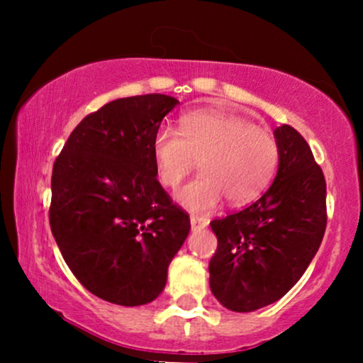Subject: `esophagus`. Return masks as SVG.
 <instances>
[{
	"label": "esophagus",
	"instance_id": "34e87169",
	"mask_svg": "<svg viewBox=\"0 0 363 363\" xmlns=\"http://www.w3.org/2000/svg\"><path fill=\"white\" fill-rule=\"evenodd\" d=\"M206 225H208V218H206V216L191 215V227H193L194 230H198V228H205Z\"/></svg>",
	"mask_w": 363,
	"mask_h": 363
}]
</instances>
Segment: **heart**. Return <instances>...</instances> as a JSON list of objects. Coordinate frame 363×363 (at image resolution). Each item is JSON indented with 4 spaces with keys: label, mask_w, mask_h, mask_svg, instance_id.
Listing matches in <instances>:
<instances>
[{
    "label": "heart",
    "mask_w": 363,
    "mask_h": 363,
    "mask_svg": "<svg viewBox=\"0 0 363 363\" xmlns=\"http://www.w3.org/2000/svg\"><path fill=\"white\" fill-rule=\"evenodd\" d=\"M152 153L158 179L177 187L196 167L194 181L177 193V201L193 211H205L220 199L247 205L264 193L280 162V147L269 129L223 111H196L182 116L179 133L158 128Z\"/></svg>",
    "instance_id": "b5f03b06"
}]
</instances>
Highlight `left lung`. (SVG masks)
I'll use <instances>...</instances> for the list:
<instances>
[{
    "instance_id": "obj_1",
    "label": "left lung",
    "mask_w": 363,
    "mask_h": 363,
    "mask_svg": "<svg viewBox=\"0 0 363 363\" xmlns=\"http://www.w3.org/2000/svg\"><path fill=\"white\" fill-rule=\"evenodd\" d=\"M280 147L269 189L244 210L211 222L218 247L210 289L235 312L277 302L295 285L318 252L326 230V181L311 147L289 124L274 129Z\"/></svg>"
}]
</instances>
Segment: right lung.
Wrapping results in <instances>:
<instances>
[{"label":"right lung","instance_id":"1","mask_svg":"<svg viewBox=\"0 0 363 363\" xmlns=\"http://www.w3.org/2000/svg\"><path fill=\"white\" fill-rule=\"evenodd\" d=\"M179 104L164 94L112 101L73 129L52 167L49 223L66 264L102 301H155L189 215L157 181L152 141Z\"/></svg>","mask_w":363,"mask_h":363}]
</instances>
